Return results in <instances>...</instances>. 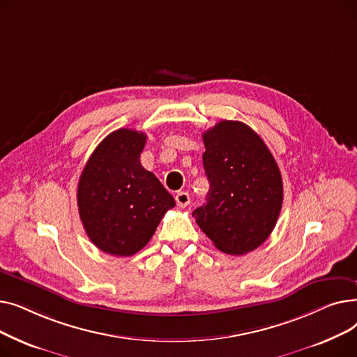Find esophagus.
I'll return each mask as SVG.
<instances>
[{
	"label": "esophagus",
	"instance_id": "esophagus-1",
	"mask_svg": "<svg viewBox=\"0 0 357 357\" xmlns=\"http://www.w3.org/2000/svg\"><path fill=\"white\" fill-rule=\"evenodd\" d=\"M175 199H176V204L179 205V207H186V205H188V204L191 202L190 194H188V192H185V191L178 192V194H176V197H175Z\"/></svg>",
	"mask_w": 357,
	"mask_h": 357
}]
</instances>
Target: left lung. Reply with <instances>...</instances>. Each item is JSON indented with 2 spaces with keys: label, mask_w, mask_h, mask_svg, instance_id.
I'll return each instance as SVG.
<instances>
[{
  "label": "left lung",
  "mask_w": 357,
  "mask_h": 357,
  "mask_svg": "<svg viewBox=\"0 0 357 357\" xmlns=\"http://www.w3.org/2000/svg\"><path fill=\"white\" fill-rule=\"evenodd\" d=\"M202 140L210 191L192 215L217 249L249 253L269 237L282 207L279 167L265 142L241 121L222 120Z\"/></svg>",
  "instance_id": "obj_1"
}]
</instances>
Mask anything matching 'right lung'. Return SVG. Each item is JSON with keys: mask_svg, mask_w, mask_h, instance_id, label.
Returning a JSON list of instances; mask_svg holds the SVG:
<instances>
[{"mask_svg": "<svg viewBox=\"0 0 357 357\" xmlns=\"http://www.w3.org/2000/svg\"><path fill=\"white\" fill-rule=\"evenodd\" d=\"M142 131L119 128L89 156L78 182V210L89 240L100 250L131 256L156 231L175 199L160 181L146 171L140 153Z\"/></svg>", "mask_w": 357, "mask_h": 357, "instance_id": "right-lung-1", "label": "right lung"}]
</instances>
